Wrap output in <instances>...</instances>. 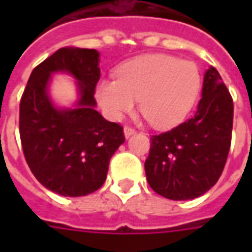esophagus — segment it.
Masks as SVG:
<instances>
[{
	"instance_id": "34e87169",
	"label": "esophagus",
	"mask_w": 252,
	"mask_h": 252,
	"mask_svg": "<svg viewBox=\"0 0 252 252\" xmlns=\"http://www.w3.org/2000/svg\"><path fill=\"white\" fill-rule=\"evenodd\" d=\"M135 133H136V131H135L133 128H131V126H126V128H124V136H126V139L131 137L132 135H135Z\"/></svg>"
}]
</instances>
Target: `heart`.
I'll use <instances>...</instances> for the list:
<instances>
[{
    "instance_id": "b5f03b06",
    "label": "heart",
    "mask_w": 252,
    "mask_h": 252,
    "mask_svg": "<svg viewBox=\"0 0 252 252\" xmlns=\"http://www.w3.org/2000/svg\"><path fill=\"white\" fill-rule=\"evenodd\" d=\"M117 78H102L95 98L112 120H120L139 102L143 116L157 128H170L189 115L201 89L193 62L170 55H143L123 63Z\"/></svg>"
}]
</instances>
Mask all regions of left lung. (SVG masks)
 Returning <instances> with one entry per match:
<instances>
[{"label":"left lung","instance_id":"left-lung-1","mask_svg":"<svg viewBox=\"0 0 252 252\" xmlns=\"http://www.w3.org/2000/svg\"><path fill=\"white\" fill-rule=\"evenodd\" d=\"M201 95L191 119L151 136L146 177L154 191L169 200H193L206 193L227 162L233 102L215 67L204 74Z\"/></svg>","mask_w":252,"mask_h":252}]
</instances>
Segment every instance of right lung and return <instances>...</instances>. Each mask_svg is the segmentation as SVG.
<instances>
[{"mask_svg": "<svg viewBox=\"0 0 252 252\" xmlns=\"http://www.w3.org/2000/svg\"><path fill=\"white\" fill-rule=\"evenodd\" d=\"M76 79L77 99L59 107L49 93L52 75ZM97 50L63 47L31 74L20 102V137L36 180L57 194L81 197L104 185L109 160L124 143L123 128L95 110Z\"/></svg>", "mask_w": 252, "mask_h": 252, "instance_id": "add662e5", "label": "right lung"}]
</instances>
